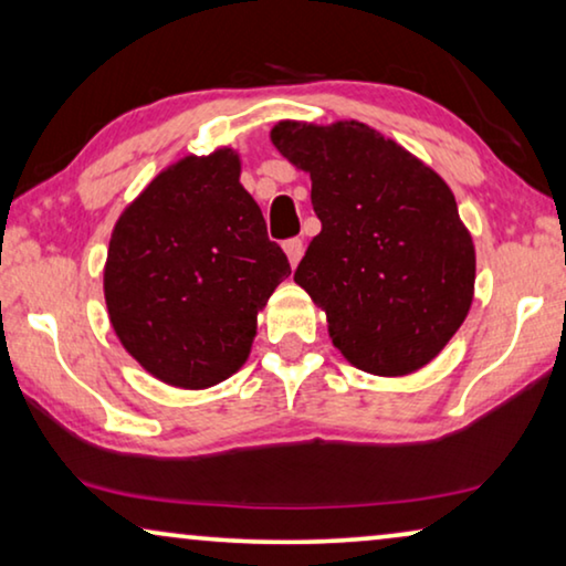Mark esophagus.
<instances>
[{
    "instance_id": "34e87169",
    "label": "esophagus",
    "mask_w": 566,
    "mask_h": 566,
    "mask_svg": "<svg viewBox=\"0 0 566 566\" xmlns=\"http://www.w3.org/2000/svg\"><path fill=\"white\" fill-rule=\"evenodd\" d=\"M283 250H285V254H289L291 268H296L298 260L304 258V239H289V242L283 244Z\"/></svg>"
}]
</instances>
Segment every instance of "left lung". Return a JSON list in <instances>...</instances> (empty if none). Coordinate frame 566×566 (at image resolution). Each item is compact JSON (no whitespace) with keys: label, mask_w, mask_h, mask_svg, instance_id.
Returning a JSON list of instances; mask_svg holds the SVG:
<instances>
[{"label":"left lung","mask_w":566,"mask_h":566,"mask_svg":"<svg viewBox=\"0 0 566 566\" xmlns=\"http://www.w3.org/2000/svg\"><path fill=\"white\" fill-rule=\"evenodd\" d=\"M270 142L312 177L322 231L293 281L327 314L332 345L374 376L428 366L467 319L476 277L443 177L360 120H281Z\"/></svg>","instance_id":"8db88e82"}]
</instances>
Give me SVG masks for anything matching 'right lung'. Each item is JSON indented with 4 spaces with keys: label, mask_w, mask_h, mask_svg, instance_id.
<instances>
[{
    "label": "right lung",
    "mask_w": 566,
    "mask_h": 566,
    "mask_svg": "<svg viewBox=\"0 0 566 566\" xmlns=\"http://www.w3.org/2000/svg\"><path fill=\"white\" fill-rule=\"evenodd\" d=\"M229 146L161 169L120 213L103 275L120 345L177 389L227 381L250 358L258 314L289 258L268 239Z\"/></svg>",
    "instance_id": "right-lung-1"
}]
</instances>
